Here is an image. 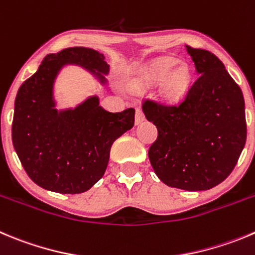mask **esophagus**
<instances>
[{"mask_svg": "<svg viewBox=\"0 0 255 255\" xmlns=\"http://www.w3.org/2000/svg\"><path fill=\"white\" fill-rule=\"evenodd\" d=\"M144 120H145V116H144L141 109H136V114H135V124L137 125V124L143 123Z\"/></svg>", "mask_w": 255, "mask_h": 255, "instance_id": "34e87169", "label": "esophagus"}]
</instances>
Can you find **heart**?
I'll use <instances>...</instances> for the list:
<instances>
[{"label":"heart","instance_id":"b5f03b06","mask_svg":"<svg viewBox=\"0 0 255 255\" xmlns=\"http://www.w3.org/2000/svg\"><path fill=\"white\" fill-rule=\"evenodd\" d=\"M174 59H160L146 68L143 82L149 87L160 83V96L168 104H179L187 97L192 87V71L187 64H181Z\"/></svg>","mask_w":255,"mask_h":255}]
</instances>
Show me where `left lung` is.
Instances as JSON below:
<instances>
[{
    "instance_id": "left-lung-1",
    "label": "left lung",
    "mask_w": 255,
    "mask_h": 255,
    "mask_svg": "<svg viewBox=\"0 0 255 255\" xmlns=\"http://www.w3.org/2000/svg\"><path fill=\"white\" fill-rule=\"evenodd\" d=\"M197 81L178 106L145 101L143 112L158 129L149 160L169 187L206 191L225 181L247 140L243 92L225 65L204 49L186 48Z\"/></svg>"
}]
</instances>
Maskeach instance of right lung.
Segmentation results:
<instances>
[{
    "instance_id": "obj_1",
    "label": "right lung",
    "mask_w": 255,
    "mask_h": 255,
    "mask_svg": "<svg viewBox=\"0 0 255 255\" xmlns=\"http://www.w3.org/2000/svg\"><path fill=\"white\" fill-rule=\"evenodd\" d=\"M67 65H79L100 85H107L110 65L100 51L73 46L48 54L17 91L12 144L37 186L74 195L102 178L112 143L134 126L135 110L110 112L96 95L76 107L57 109L55 81Z\"/></svg>"
}]
</instances>
